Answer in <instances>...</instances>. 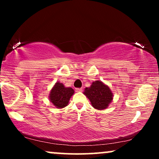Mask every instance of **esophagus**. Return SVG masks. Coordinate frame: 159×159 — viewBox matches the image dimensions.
Instances as JSON below:
<instances>
[{"label": "esophagus", "instance_id": "1", "mask_svg": "<svg viewBox=\"0 0 159 159\" xmlns=\"http://www.w3.org/2000/svg\"><path fill=\"white\" fill-rule=\"evenodd\" d=\"M82 88H76V92H82Z\"/></svg>", "mask_w": 159, "mask_h": 159}]
</instances>
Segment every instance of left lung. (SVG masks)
Masks as SVG:
<instances>
[{
	"instance_id": "1",
	"label": "left lung",
	"mask_w": 159,
	"mask_h": 159,
	"mask_svg": "<svg viewBox=\"0 0 159 159\" xmlns=\"http://www.w3.org/2000/svg\"><path fill=\"white\" fill-rule=\"evenodd\" d=\"M84 94L88 98L91 104L98 110L105 109L113 100V93L109 87L101 81L93 82L90 88H86Z\"/></svg>"
}]
</instances>
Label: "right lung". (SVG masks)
<instances>
[{"label": "right lung", "mask_w": 159, "mask_h": 159, "mask_svg": "<svg viewBox=\"0 0 159 159\" xmlns=\"http://www.w3.org/2000/svg\"><path fill=\"white\" fill-rule=\"evenodd\" d=\"M75 93L71 88H66L60 82H56L50 93L49 98L56 108H64L68 105L69 99Z\"/></svg>", "instance_id": "add662e5"}]
</instances>
